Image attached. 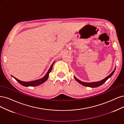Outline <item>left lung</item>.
Returning <instances> with one entry per match:
<instances>
[{
  "label": "left lung",
  "mask_w": 124,
  "mask_h": 124,
  "mask_svg": "<svg viewBox=\"0 0 124 124\" xmlns=\"http://www.w3.org/2000/svg\"><path fill=\"white\" fill-rule=\"evenodd\" d=\"M116 70V68H114V70L108 76H107L106 78H105L101 81H99V82H92V83H85V82H82L81 81L79 80V79H78L76 77L74 76V78L75 80L78 82V83H79L80 84L83 85V86H86V87H92V88H94V87H99L101 85H102V84H103L105 82H106L109 78H110L112 75L113 74H114V71H115Z\"/></svg>",
  "instance_id": "1"
}]
</instances>
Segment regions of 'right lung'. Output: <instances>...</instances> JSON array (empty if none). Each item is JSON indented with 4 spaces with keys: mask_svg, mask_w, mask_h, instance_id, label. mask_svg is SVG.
<instances>
[{
    "mask_svg": "<svg viewBox=\"0 0 124 124\" xmlns=\"http://www.w3.org/2000/svg\"><path fill=\"white\" fill-rule=\"evenodd\" d=\"M54 62L52 64L51 66L50 67L49 70H48L47 72L46 73V74L45 75V76L43 77L41 79H38V80H35V81H30V82H24V81H21L17 79V78H15L14 77L12 76L18 82H19V83L22 85V86H25V87H27V86H38L41 84L43 83L44 82H45L46 81L48 78V76H49V74L50 73V72L52 71V68H53V65L54 64Z\"/></svg>",
    "mask_w": 124,
    "mask_h": 124,
    "instance_id": "1",
    "label": "right lung"
}]
</instances>
